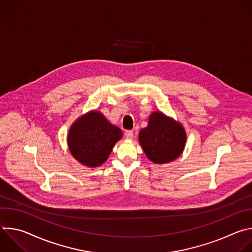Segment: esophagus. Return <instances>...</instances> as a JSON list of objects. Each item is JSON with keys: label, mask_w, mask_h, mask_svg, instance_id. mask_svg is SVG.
Segmentation results:
<instances>
[{"label": "esophagus", "mask_w": 252, "mask_h": 252, "mask_svg": "<svg viewBox=\"0 0 252 252\" xmlns=\"http://www.w3.org/2000/svg\"><path fill=\"white\" fill-rule=\"evenodd\" d=\"M125 136H126V138H127V139H131V138L133 137V131H132V130H126V131L125 132Z\"/></svg>", "instance_id": "obj_1"}]
</instances>
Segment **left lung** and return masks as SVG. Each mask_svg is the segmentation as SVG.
Segmentation results:
<instances>
[{
	"label": "left lung",
	"mask_w": 252,
	"mask_h": 252,
	"mask_svg": "<svg viewBox=\"0 0 252 252\" xmlns=\"http://www.w3.org/2000/svg\"><path fill=\"white\" fill-rule=\"evenodd\" d=\"M138 139L152 161L165 163L181 156L187 135L178 123L156 112L151 115L148 126L139 131Z\"/></svg>",
	"instance_id": "left-lung-1"
}]
</instances>
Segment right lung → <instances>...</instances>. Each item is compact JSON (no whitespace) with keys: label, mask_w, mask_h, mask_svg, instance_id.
I'll use <instances>...</instances> for the list:
<instances>
[{"label":"right lung","mask_w":252,"mask_h":252,"mask_svg":"<svg viewBox=\"0 0 252 252\" xmlns=\"http://www.w3.org/2000/svg\"><path fill=\"white\" fill-rule=\"evenodd\" d=\"M123 131L101 114L92 112L71 126L67 145L73 157L81 163L95 167L103 163Z\"/></svg>","instance_id":"obj_1"}]
</instances>
